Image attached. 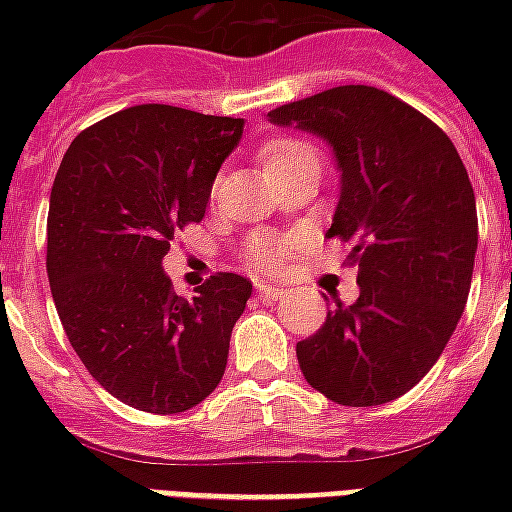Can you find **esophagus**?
I'll return each instance as SVG.
<instances>
[{
  "label": "esophagus",
  "instance_id": "34e87169",
  "mask_svg": "<svg viewBox=\"0 0 512 512\" xmlns=\"http://www.w3.org/2000/svg\"><path fill=\"white\" fill-rule=\"evenodd\" d=\"M257 293H260V299L263 301H282L288 299V288H279V285H271L266 279H257L255 282Z\"/></svg>",
  "mask_w": 512,
  "mask_h": 512
}]
</instances>
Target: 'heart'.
Listing matches in <instances>:
<instances>
[{
  "mask_svg": "<svg viewBox=\"0 0 512 512\" xmlns=\"http://www.w3.org/2000/svg\"><path fill=\"white\" fill-rule=\"evenodd\" d=\"M304 153H312V147L307 145V142H299V139H271V142H266V145L260 147L257 158H260L263 172L271 178L274 172L293 164V161L299 156H304ZM282 249H285L282 241H274V238H255L252 246H249V257H252L255 266L268 268L277 263L279 255H282Z\"/></svg>",
  "mask_w": 512,
  "mask_h": 512,
  "instance_id": "b5f03b06",
  "label": "heart"
}]
</instances>
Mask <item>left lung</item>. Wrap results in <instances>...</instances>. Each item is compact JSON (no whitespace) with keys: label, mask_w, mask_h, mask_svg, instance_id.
<instances>
[{"label":"left lung","mask_w":512,"mask_h":512,"mask_svg":"<svg viewBox=\"0 0 512 512\" xmlns=\"http://www.w3.org/2000/svg\"><path fill=\"white\" fill-rule=\"evenodd\" d=\"M332 147L329 235L351 244L359 299L296 345L307 384L340 406H381L422 381L469 299L477 205L458 150L395 95L345 84L268 112Z\"/></svg>","instance_id":"left-lung-1"}]
</instances>
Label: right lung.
Instances as JSON below:
<instances>
[{
  "label": "right lung",
  "mask_w": 512,
  "mask_h": 512,
  "mask_svg": "<svg viewBox=\"0 0 512 512\" xmlns=\"http://www.w3.org/2000/svg\"><path fill=\"white\" fill-rule=\"evenodd\" d=\"M244 120L142 104L76 136L49 202L46 271L62 329L90 376L126 406L189 411L219 386L252 282L216 274L194 299L161 260L200 222Z\"/></svg>",
  "instance_id": "add662e5"
}]
</instances>
